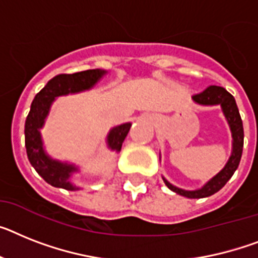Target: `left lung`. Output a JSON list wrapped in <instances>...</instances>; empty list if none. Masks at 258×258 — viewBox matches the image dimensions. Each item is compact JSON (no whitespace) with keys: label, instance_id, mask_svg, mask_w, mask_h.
I'll return each mask as SVG.
<instances>
[{"label":"left lung","instance_id":"left-lung-1","mask_svg":"<svg viewBox=\"0 0 258 258\" xmlns=\"http://www.w3.org/2000/svg\"><path fill=\"white\" fill-rule=\"evenodd\" d=\"M192 101L198 103V105L203 106H222L223 114L226 116L229 128H231V133H232V155L227 161L226 166L215 177L210 179L206 185L202 186L198 190L179 189V187H176V186H173L172 183L168 182L164 177H162V179L172 191L177 192L179 196L186 197V198H206V197L213 196L216 191H219L223 186L228 182V179L233 176V173L239 166L244 146L243 120H241V116H240L239 109H237L233 96L229 94L226 89L222 88V86H209L202 93L192 96Z\"/></svg>","mask_w":258,"mask_h":258}]
</instances>
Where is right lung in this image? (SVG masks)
Instances as JSON below:
<instances>
[{
  "label": "right lung",
  "instance_id": "right-lung-1",
  "mask_svg": "<svg viewBox=\"0 0 258 258\" xmlns=\"http://www.w3.org/2000/svg\"><path fill=\"white\" fill-rule=\"evenodd\" d=\"M103 75H106V71L102 69H89L72 75H57L47 82V85L36 94L32 101L31 109L25 123L26 152L30 164L34 166L39 176L49 185L66 190L79 189L69 182V177L79 169L72 164L51 159L43 149L40 128L48 115L52 102L55 101L56 97L66 96L69 93H79L93 88L102 79ZM130 128L131 123H124L110 130L107 135V146L111 151H120Z\"/></svg>",
  "mask_w": 258,
  "mask_h": 258
}]
</instances>
